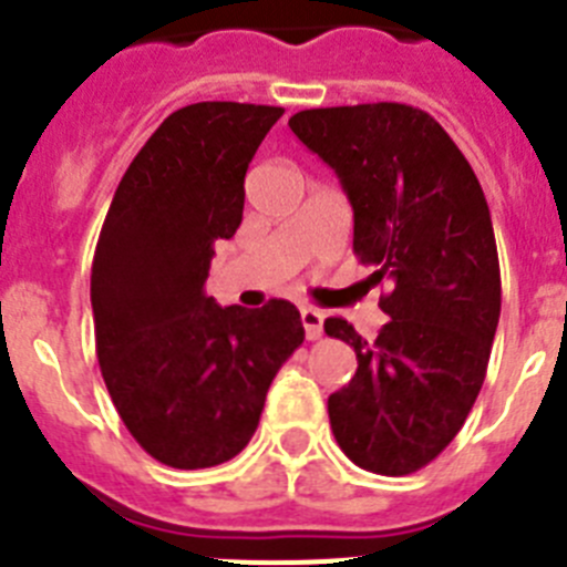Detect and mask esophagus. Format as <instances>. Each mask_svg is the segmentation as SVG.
Segmentation results:
<instances>
[{"instance_id":"esophagus-1","label":"esophagus","mask_w":567,"mask_h":567,"mask_svg":"<svg viewBox=\"0 0 567 567\" xmlns=\"http://www.w3.org/2000/svg\"><path fill=\"white\" fill-rule=\"evenodd\" d=\"M300 320H303V329H307L309 340H318L323 334V315L312 307L300 309Z\"/></svg>"}]
</instances>
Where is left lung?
I'll list each match as a JSON object with an SVG mask.
<instances>
[{"label": "left lung", "instance_id": "left-lung-1", "mask_svg": "<svg viewBox=\"0 0 567 567\" xmlns=\"http://www.w3.org/2000/svg\"><path fill=\"white\" fill-rule=\"evenodd\" d=\"M289 127L340 178L354 255L385 284L374 340L343 318L358 372L329 394V423L354 465L403 477L457 437L483 389L499 320V258L477 175L425 110L398 102L300 110Z\"/></svg>", "mask_w": 567, "mask_h": 567}]
</instances>
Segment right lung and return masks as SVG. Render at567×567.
Returning a JSON list of instances; mask_svg holds the SVG:
<instances>
[{"instance_id": "obj_1", "label": "right lung", "mask_w": 567, "mask_h": 567, "mask_svg": "<svg viewBox=\"0 0 567 567\" xmlns=\"http://www.w3.org/2000/svg\"><path fill=\"white\" fill-rule=\"evenodd\" d=\"M284 107L175 110L127 167L99 235L90 303L115 412L150 457L209 468L244 452L275 374L303 343L300 312L218 307L215 240L244 218V175Z\"/></svg>"}]
</instances>
